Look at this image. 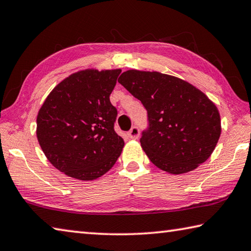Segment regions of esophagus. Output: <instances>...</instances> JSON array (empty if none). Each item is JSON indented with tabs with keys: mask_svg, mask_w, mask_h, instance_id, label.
Returning <instances> with one entry per match:
<instances>
[{
	"mask_svg": "<svg viewBox=\"0 0 251 251\" xmlns=\"http://www.w3.org/2000/svg\"><path fill=\"white\" fill-rule=\"evenodd\" d=\"M139 135H140V130H139V128H138L137 126H132V128H131V130L128 132V137L130 139H133V140L138 139Z\"/></svg>",
	"mask_w": 251,
	"mask_h": 251,
	"instance_id": "1",
	"label": "esophagus"
}]
</instances>
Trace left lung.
<instances>
[{
  "label": "left lung",
  "mask_w": 251,
  "mask_h": 251,
  "mask_svg": "<svg viewBox=\"0 0 251 251\" xmlns=\"http://www.w3.org/2000/svg\"><path fill=\"white\" fill-rule=\"evenodd\" d=\"M118 81L141 101L148 128L141 147L157 168L171 174L195 170L221 137V117L205 94L182 79L157 72L128 70Z\"/></svg>",
  "instance_id": "1"
}]
</instances>
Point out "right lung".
<instances>
[{"label": "right lung", "mask_w": 251, "mask_h": 251, "mask_svg": "<svg viewBox=\"0 0 251 251\" xmlns=\"http://www.w3.org/2000/svg\"><path fill=\"white\" fill-rule=\"evenodd\" d=\"M120 69H88L58 83L37 116V139L48 161L70 177L91 181L120 156L123 139L114 131L118 111L110 102Z\"/></svg>", "instance_id": "add662e5"}]
</instances>
